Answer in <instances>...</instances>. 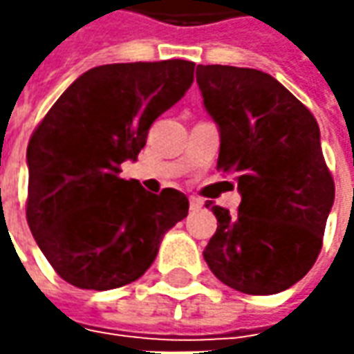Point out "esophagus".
Segmentation results:
<instances>
[{
	"label": "esophagus",
	"mask_w": 354,
	"mask_h": 354,
	"mask_svg": "<svg viewBox=\"0 0 354 354\" xmlns=\"http://www.w3.org/2000/svg\"><path fill=\"white\" fill-rule=\"evenodd\" d=\"M189 205H191V211H198L205 203H203V198L198 197H191L189 198Z\"/></svg>",
	"instance_id": "1"
}]
</instances>
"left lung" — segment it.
I'll return each instance as SVG.
<instances>
[{
	"mask_svg": "<svg viewBox=\"0 0 354 354\" xmlns=\"http://www.w3.org/2000/svg\"><path fill=\"white\" fill-rule=\"evenodd\" d=\"M197 84L221 131L216 167L242 197L234 216L212 207L218 225L205 262L236 292H283L315 264L335 201L317 120L256 68L198 64Z\"/></svg>",
	"mask_w": 354,
	"mask_h": 354,
	"instance_id": "8db88e82",
	"label": "left lung"
}]
</instances>
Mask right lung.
Here are the masks:
<instances>
[{
    "instance_id": "1",
    "label": "right lung",
    "mask_w": 354,
    "mask_h": 354,
    "mask_svg": "<svg viewBox=\"0 0 354 354\" xmlns=\"http://www.w3.org/2000/svg\"><path fill=\"white\" fill-rule=\"evenodd\" d=\"M195 62H118L78 76L27 145V223L48 264L80 290L142 278L161 238L183 221L181 191H145L122 179L157 118L193 84Z\"/></svg>"
}]
</instances>
